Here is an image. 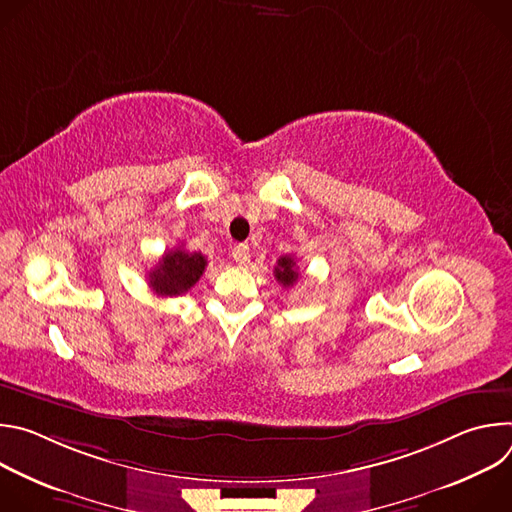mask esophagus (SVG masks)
Instances as JSON below:
<instances>
[{
	"label": "esophagus",
	"mask_w": 512,
	"mask_h": 512,
	"mask_svg": "<svg viewBox=\"0 0 512 512\" xmlns=\"http://www.w3.org/2000/svg\"><path fill=\"white\" fill-rule=\"evenodd\" d=\"M233 259L241 265H245L249 259H251V251H249V245L245 243H239L235 249H233Z\"/></svg>",
	"instance_id": "esophagus-1"
}]
</instances>
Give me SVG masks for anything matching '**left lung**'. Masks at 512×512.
Instances as JSON below:
<instances>
[{"label":"left lung","mask_w":512,"mask_h":512,"mask_svg":"<svg viewBox=\"0 0 512 512\" xmlns=\"http://www.w3.org/2000/svg\"><path fill=\"white\" fill-rule=\"evenodd\" d=\"M273 273H275V279H277L283 287L294 285V283L298 281V277H300V273H298V269H296V261H294V257H289V255L279 257V261H277Z\"/></svg>","instance_id":"left-lung-1"}]
</instances>
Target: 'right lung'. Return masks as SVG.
Here are the masks:
<instances>
[{
	"label": "right lung",
	"mask_w": 512,
	"mask_h": 512,
	"mask_svg": "<svg viewBox=\"0 0 512 512\" xmlns=\"http://www.w3.org/2000/svg\"><path fill=\"white\" fill-rule=\"evenodd\" d=\"M206 267L202 253H190L184 247H176L160 259V263L150 271V287L158 296H180L200 279Z\"/></svg>",
	"instance_id": "add662e5"
}]
</instances>
